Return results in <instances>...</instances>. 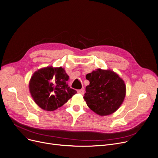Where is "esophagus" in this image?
<instances>
[{
    "instance_id": "34e87169",
    "label": "esophagus",
    "mask_w": 158,
    "mask_h": 158,
    "mask_svg": "<svg viewBox=\"0 0 158 158\" xmlns=\"http://www.w3.org/2000/svg\"><path fill=\"white\" fill-rule=\"evenodd\" d=\"M77 93H78V94H81V95H84L85 91H84V89H79V90H77Z\"/></svg>"
}]
</instances>
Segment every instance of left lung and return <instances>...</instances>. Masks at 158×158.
<instances>
[{
  "mask_svg": "<svg viewBox=\"0 0 158 158\" xmlns=\"http://www.w3.org/2000/svg\"><path fill=\"white\" fill-rule=\"evenodd\" d=\"M89 85L86 87L84 99L94 112L101 116L109 115L117 111L126 94L123 80L110 70L98 69L86 76Z\"/></svg>",
  "mask_w": 158,
  "mask_h": 158,
  "instance_id": "1",
  "label": "left lung"
}]
</instances>
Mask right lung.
Here are the masks:
<instances>
[{"mask_svg": "<svg viewBox=\"0 0 158 158\" xmlns=\"http://www.w3.org/2000/svg\"><path fill=\"white\" fill-rule=\"evenodd\" d=\"M69 79L62 67L47 66L39 69L33 73L29 85L33 100L44 110H57L77 93L69 86Z\"/></svg>", "mask_w": 158, "mask_h": 158, "instance_id": "add662e5", "label": "right lung"}]
</instances>
